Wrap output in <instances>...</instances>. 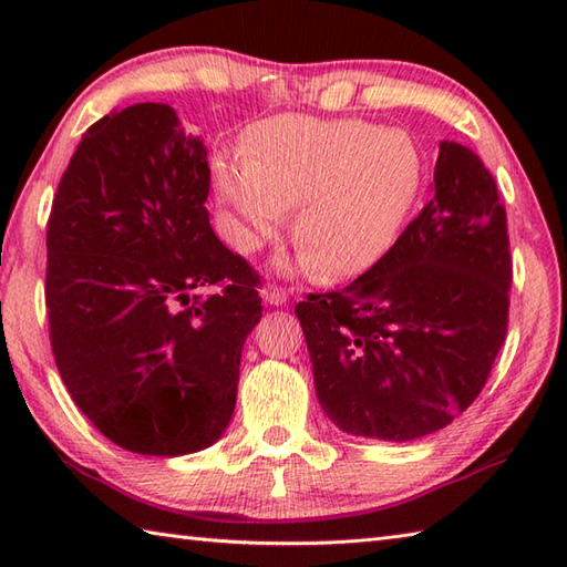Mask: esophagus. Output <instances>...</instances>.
Here are the masks:
<instances>
[{
  "mask_svg": "<svg viewBox=\"0 0 567 567\" xmlns=\"http://www.w3.org/2000/svg\"><path fill=\"white\" fill-rule=\"evenodd\" d=\"M260 295H262L265 302L272 305V307H282L287 299H290V290H287V287H282V285H265Z\"/></svg>",
  "mask_w": 567,
  "mask_h": 567,
  "instance_id": "1",
  "label": "esophagus"
}]
</instances>
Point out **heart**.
Masks as SVG:
<instances>
[{
	"label": "heart",
	"instance_id": "obj_1",
	"mask_svg": "<svg viewBox=\"0 0 567 567\" xmlns=\"http://www.w3.org/2000/svg\"><path fill=\"white\" fill-rule=\"evenodd\" d=\"M424 177L416 141L363 118L277 116L250 131L244 165L216 163L214 185L252 248L295 209L299 265L323 277L365 268L392 244Z\"/></svg>",
	"mask_w": 567,
	"mask_h": 567
}]
</instances>
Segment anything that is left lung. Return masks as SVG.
Returning <instances> with one entry per match:
<instances>
[{
  "label": "left lung",
  "instance_id": "1",
  "mask_svg": "<svg viewBox=\"0 0 567 567\" xmlns=\"http://www.w3.org/2000/svg\"><path fill=\"white\" fill-rule=\"evenodd\" d=\"M507 212L489 171L443 141L433 197L351 285L295 307L317 396L353 436L412 441L477 400L509 327Z\"/></svg>",
  "mask_w": 567,
  "mask_h": 567
}]
</instances>
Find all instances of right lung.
Returning <instances> with one entry per match:
<instances>
[{"instance_id":"add662e5","label":"right lung","mask_w":567,"mask_h":567,"mask_svg":"<svg viewBox=\"0 0 567 567\" xmlns=\"http://www.w3.org/2000/svg\"><path fill=\"white\" fill-rule=\"evenodd\" d=\"M209 179L207 151L171 106L134 104L82 136L48 216L58 372L131 453L202 451L234 414L260 275L212 231Z\"/></svg>"}]
</instances>
